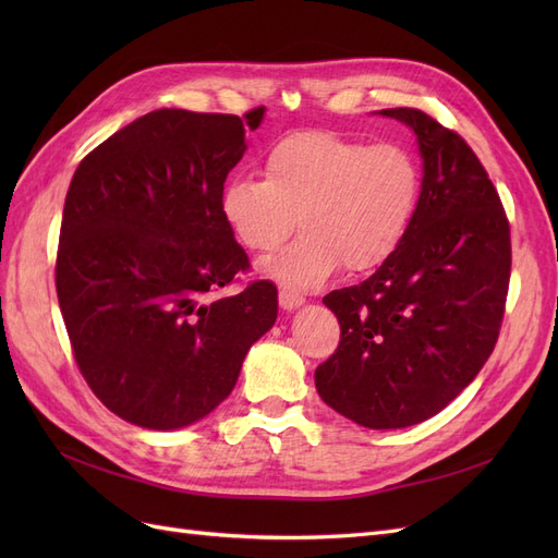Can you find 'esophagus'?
<instances>
[{"instance_id":"1","label":"esophagus","mask_w":558,"mask_h":558,"mask_svg":"<svg viewBox=\"0 0 558 558\" xmlns=\"http://www.w3.org/2000/svg\"><path fill=\"white\" fill-rule=\"evenodd\" d=\"M302 305H305V295L298 293L295 289H286V286H283V289L279 291V307L283 312H293Z\"/></svg>"}]
</instances>
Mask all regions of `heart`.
Wrapping results in <instances>:
<instances>
[{
	"mask_svg": "<svg viewBox=\"0 0 558 558\" xmlns=\"http://www.w3.org/2000/svg\"><path fill=\"white\" fill-rule=\"evenodd\" d=\"M263 177L230 179L223 221L244 248L275 251L260 269L293 286H318L342 265L369 272L400 248L421 197V167L404 146L367 144L328 130L293 132L267 150Z\"/></svg>",
	"mask_w": 558,
	"mask_h": 558,
	"instance_id": "b5f03b06",
	"label": "heart"
}]
</instances>
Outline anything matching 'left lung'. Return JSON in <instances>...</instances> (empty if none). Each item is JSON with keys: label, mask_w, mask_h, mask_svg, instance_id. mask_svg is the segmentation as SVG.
<instances>
[{"label": "left lung", "mask_w": 558, "mask_h": 558, "mask_svg": "<svg viewBox=\"0 0 558 558\" xmlns=\"http://www.w3.org/2000/svg\"><path fill=\"white\" fill-rule=\"evenodd\" d=\"M412 128L424 160L408 238L359 286L332 291L340 344L314 373L326 404L359 426L421 424L477 377L496 347L510 283V223L459 134L418 109H381Z\"/></svg>", "instance_id": "obj_1"}]
</instances>
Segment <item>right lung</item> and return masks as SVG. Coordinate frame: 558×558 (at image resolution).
Here are the masks:
<instances>
[{
	"label": "right lung",
	"mask_w": 558,
	"mask_h": 558,
	"mask_svg": "<svg viewBox=\"0 0 558 558\" xmlns=\"http://www.w3.org/2000/svg\"><path fill=\"white\" fill-rule=\"evenodd\" d=\"M263 116L158 109L76 167L56 263L60 312L93 393L134 426L205 418L275 326V283L211 298L248 267L218 197Z\"/></svg>",
	"instance_id": "1"
}]
</instances>
